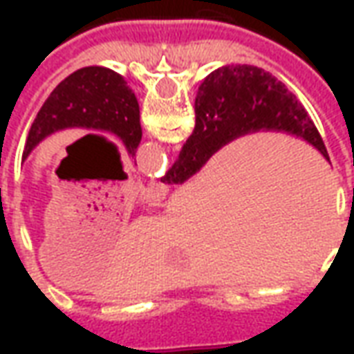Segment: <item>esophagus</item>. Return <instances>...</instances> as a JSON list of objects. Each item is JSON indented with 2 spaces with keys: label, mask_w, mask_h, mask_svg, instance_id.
<instances>
[{
  "label": "esophagus",
  "mask_w": 354,
  "mask_h": 354,
  "mask_svg": "<svg viewBox=\"0 0 354 354\" xmlns=\"http://www.w3.org/2000/svg\"><path fill=\"white\" fill-rule=\"evenodd\" d=\"M167 193H169V187L165 184H161V182H149L146 189H144V199L149 205H157V203H161L167 197Z\"/></svg>",
  "instance_id": "1"
}]
</instances>
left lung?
<instances>
[{"label":"left lung","instance_id":"obj_1","mask_svg":"<svg viewBox=\"0 0 354 354\" xmlns=\"http://www.w3.org/2000/svg\"><path fill=\"white\" fill-rule=\"evenodd\" d=\"M64 129H94L113 134L131 157L136 155L142 127L138 100L127 81L102 66L81 68L50 93L28 132L22 161L39 142Z\"/></svg>","mask_w":354,"mask_h":354}]
</instances>
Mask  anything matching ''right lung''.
<instances>
[{"mask_svg":"<svg viewBox=\"0 0 354 354\" xmlns=\"http://www.w3.org/2000/svg\"><path fill=\"white\" fill-rule=\"evenodd\" d=\"M258 131L288 132L317 147L330 161L307 111L286 85L258 66H222L201 83L195 98V129L165 184H184L231 140Z\"/></svg>","mask_w":354,"mask_h":354,"instance_id":"obj_1","label":"right lung"}]
</instances>
